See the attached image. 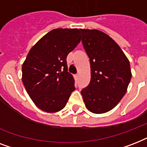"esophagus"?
Listing matches in <instances>:
<instances>
[{
    "instance_id": "obj_1",
    "label": "esophagus",
    "mask_w": 147,
    "mask_h": 147,
    "mask_svg": "<svg viewBox=\"0 0 147 147\" xmlns=\"http://www.w3.org/2000/svg\"><path fill=\"white\" fill-rule=\"evenodd\" d=\"M78 74H76V75H75V78H76V79L78 78Z\"/></svg>"
}]
</instances>
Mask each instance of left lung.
<instances>
[{
	"instance_id": "8db88e82",
	"label": "left lung",
	"mask_w": 147,
	"mask_h": 147,
	"mask_svg": "<svg viewBox=\"0 0 147 147\" xmlns=\"http://www.w3.org/2000/svg\"><path fill=\"white\" fill-rule=\"evenodd\" d=\"M91 65V81L81 94L87 109L103 114L116 106L131 78L129 60L117 42L98 30L80 29Z\"/></svg>"
}]
</instances>
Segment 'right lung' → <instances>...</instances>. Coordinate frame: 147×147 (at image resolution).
Segmentation results:
<instances>
[{"instance_id": "1", "label": "right lung", "mask_w": 147, "mask_h": 147, "mask_svg": "<svg viewBox=\"0 0 147 147\" xmlns=\"http://www.w3.org/2000/svg\"><path fill=\"white\" fill-rule=\"evenodd\" d=\"M80 41L78 29H54L29 52L22 66V81L40 109L48 113L59 111L76 89L66 58Z\"/></svg>"}]
</instances>
